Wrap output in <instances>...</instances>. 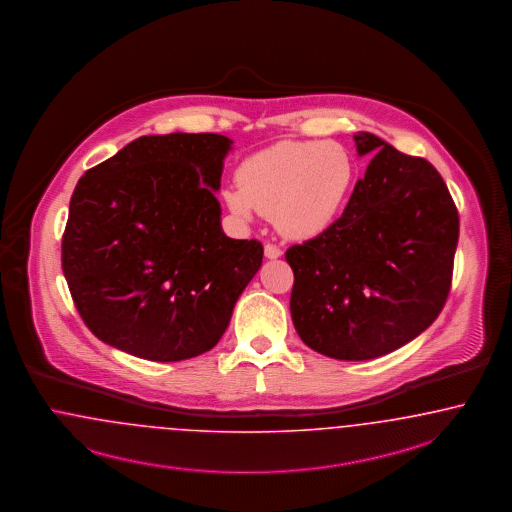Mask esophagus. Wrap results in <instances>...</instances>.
Returning a JSON list of instances; mask_svg holds the SVG:
<instances>
[{
    "label": "esophagus",
    "instance_id": "obj_1",
    "mask_svg": "<svg viewBox=\"0 0 512 512\" xmlns=\"http://www.w3.org/2000/svg\"><path fill=\"white\" fill-rule=\"evenodd\" d=\"M265 257L266 259H278V257H282V249L274 244H266Z\"/></svg>",
    "mask_w": 512,
    "mask_h": 512
}]
</instances>
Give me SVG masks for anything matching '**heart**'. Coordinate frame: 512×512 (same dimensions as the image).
<instances>
[{
  "label": "heart",
  "mask_w": 512,
  "mask_h": 512,
  "mask_svg": "<svg viewBox=\"0 0 512 512\" xmlns=\"http://www.w3.org/2000/svg\"><path fill=\"white\" fill-rule=\"evenodd\" d=\"M223 190L228 209L251 221L272 215L291 240H310L337 225L347 209L356 164L343 144L282 141L251 154Z\"/></svg>",
  "instance_id": "heart-1"
}]
</instances>
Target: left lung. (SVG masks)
Wrapping results in <instances>:
<instances>
[{
    "label": "left lung",
    "instance_id": "obj_1",
    "mask_svg": "<svg viewBox=\"0 0 512 512\" xmlns=\"http://www.w3.org/2000/svg\"><path fill=\"white\" fill-rule=\"evenodd\" d=\"M354 141L373 158L345 213L286 251L293 326L335 360L385 356L429 328L446 305L459 240L457 207L427 160L366 131Z\"/></svg>",
    "mask_w": 512,
    "mask_h": 512
}]
</instances>
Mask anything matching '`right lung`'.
Here are the masks:
<instances>
[{"label": "right lung", "instance_id": "add662e5", "mask_svg": "<svg viewBox=\"0 0 512 512\" xmlns=\"http://www.w3.org/2000/svg\"><path fill=\"white\" fill-rule=\"evenodd\" d=\"M232 141L215 133L139 137L85 171L70 200L62 272L85 326L152 362L200 356L223 337L263 263L228 238L215 196Z\"/></svg>", "mask_w": 512, "mask_h": 512}]
</instances>
